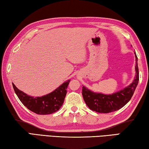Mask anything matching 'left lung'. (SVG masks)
<instances>
[{
	"label": "left lung",
	"instance_id": "obj_1",
	"mask_svg": "<svg viewBox=\"0 0 149 149\" xmlns=\"http://www.w3.org/2000/svg\"><path fill=\"white\" fill-rule=\"evenodd\" d=\"M135 56V77L132 83L121 91L111 94L97 93L91 91L86 86H82V96L85 103L92 110L98 113H108L118 110L128 103L133 96L139 83L138 58Z\"/></svg>",
	"mask_w": 149,
	"mask_h": 149
}]
</instances>
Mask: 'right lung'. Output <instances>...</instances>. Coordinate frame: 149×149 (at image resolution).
<instances>
[{"mask_svg": "<svg viewBox=\"0 0 149 149\" xmlns=\"http://www.w3.org/2000/svg\"><path fill=\"white\" fill-rule=\"evenodd\" d=\"M70 81V80H67L51 93L40 97L29 96L19 91L13 83V86L17 96L27 108L40 115H47L55 113L61 108Z\"/></svg>", "mask_w": 149, "mask_h": 149, "instance_id": "right-lung-1", "label": "right lung"}]
</instances>
